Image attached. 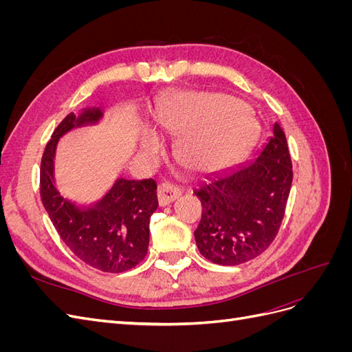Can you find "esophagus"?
Here are the masks:
<instances>
[{"mask_svg": "<svg viewBox=\"0 0 352 352\" xmlns=\"http://www.w3.org/2000/svg\"><path fill=\"white\" fill-rule=\"evenodd\" d=\"M180 195V189L168 182H163L162 185H158L157 188V199H158V206L160 207H166Z\"/></svg>", "mask_w": 352, "mask_h": 352, "instance_id": "esophagus-1", "label": "esophagus"}]
</instances>
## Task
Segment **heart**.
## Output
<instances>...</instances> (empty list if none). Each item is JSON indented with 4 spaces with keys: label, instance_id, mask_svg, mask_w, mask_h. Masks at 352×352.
<instances>
[{
    "label": "heart",
    "instance_id": "heart-1",
    "mask_svg": "<svg viewBox=\"0 0 352 352\" xmlns=\"http://www.w3.org/2000/svg\"><path fill=\"white\" fill-rule=\"evenodd\" d=\"M157 124L179 136L176 155L185 168L198 175L217 173L238 164L257 141L258 124L245 104L225 94H184L158 111ZM138 146L155 155L163 148L150 126L138 133Z\"/></svg>",
    "mask_w": 352,
    "mask_h": 352
}]
</instances>
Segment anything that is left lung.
I'll return each mask as SVG.
<instances>
[{
  "label": "left lung",
  "instance_id": "obj_1",
  "mask_svg": "<svg viewBox=\"0 0 352 352\" xmlns=\"http://www.w3.org/2000/svg\"><path fill=\"white\" fill-rule=\"evenodd\" d=\"M292 163L279 123L252 162L210 177L194 194L202 204L194 232L199 252L221 265L247 263L269 248L280 228Z\"/></svg>",
  "mask_w": 352,
  "mask_h": 352
}]
</instances>
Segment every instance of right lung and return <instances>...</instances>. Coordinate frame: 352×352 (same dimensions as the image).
<instances>
[{"label": "right lung", "mask_w": 352, "mask_h": 352, "mask_svg": "<svg viewBox=\"0 0 352 352\" xmlns=\"http://www.w3.org/2000/svg\"><path fill=\"white\" fill-rule=\"evenodd\" d=\"M101 109L70 113L52 132L41 160V199L61 241L79 260L94 269L122 273L140 264L150 243V217L158 207L153 179H117L102 197L72 198L57 185L56 148L73 127L97 123Z\"/></svg>", "instance_id": "add662e5"}]
</instances>
